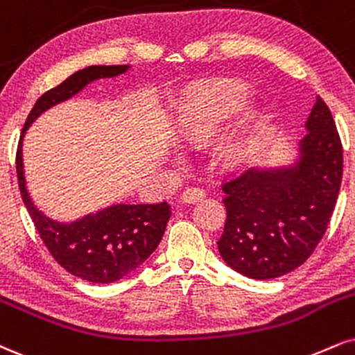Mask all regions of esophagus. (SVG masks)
<instances>
[{"mask_svg": "<svg viewBox=\"0 0 355 355\" xmlns=\"http://www.w3.org/2000/svg\"><path fill=\"white\" fill-rule=\"evenodd\" d=\"M205 196V191L200 190V189H187L182 191L180 195V202L182 203H187V205H191V203H196L200 202Z\"/></svg>", "mask_w": 355, "mask_h": 355, "instance_id": "obj_1", "label": "esophagus"}]
</instances>
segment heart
<instances>
[{
    "mask_svg": "<svg viewBox=\"0 0 355 355\" xmlns=\"http://www.w3.org/2000/svg\"><path fill=\"white\" fill-rule=\"evenodd\" d=\"M246 99V92L243 87H238V85H232V87H226L223 91V101L226 102L225 107L230 110L238 109L240 105L245 102ZM200 119H196V122H193L190 125V135H198L205 130V125L202 122H198Z\"/></svg>",
    "mask_w": 355,
    "mask_h": 355,
    "instance_id": "obj_1",
    "label": "heart"
}]
</instances>
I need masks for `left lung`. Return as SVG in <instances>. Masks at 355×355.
I'll return each instance as SVG.
<instances>
[{"label":"left lung","instance_id":"8db88e82","mask_svg":"<svg viewBox=\"0 0 355 355\" xmlns=\"http://www.w3.org/2000/svg\"><path fill=\"white\" fill-rule=\"evenodd\" d=\"M293 165L250 168L223 185L226 223L218 240L230 268L253 279L296 270L326 233L343 180V144L321 97L306 121Z\"/></svg>","mask_w":355,"mask_h":355}]
</instances>
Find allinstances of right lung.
Instances as JSON below:
<instances>
[{
  "mask_svg": "<svg viewBox=\"0 0 355 355\" xmlns=\"http://www.w3.org/2000/svg\"><path fill=\"white\" fill-rule=\"evenodd\" d=\"M127 69L129 66H89L42 94L24 122L16 152L21 196L42 243L64 270L96 284L122 279L155 251L172 215L170 205L166 202L155 205L119 203L97 213H89L71 223L51 220L37 210L29 198L23 170V139L29 125L42 112L74 97L92 80L115 78Z\"/></svg>",
  "mask_w": 355,
  "mask_h": 355,
  "instance_id": "1",
  "label": "right lung"
}]
</instances>
